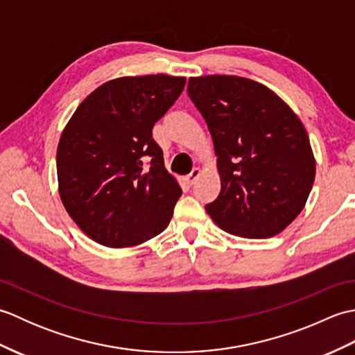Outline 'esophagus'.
Here are the masks:
<instances>
[{"mask_svg":"<svg viewBox=\"0 0 355 355\" xmlns=\"http://www.w3.org/2000/svg\"><path fill=\"white\" fill-rule=\"evenodd\" d=\"M200 175H201L200 168H195V169L189 173V175H187V178H186L187 183H189V184H195V182H197Z\"/></svg>","mask_w":355,"mask_h":355,"instance_id":"esophagus-1","label":"esophagus"}]
</instances>
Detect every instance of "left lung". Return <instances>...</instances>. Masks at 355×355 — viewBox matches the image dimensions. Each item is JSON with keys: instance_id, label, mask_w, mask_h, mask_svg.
<instances>
[{"instance_id": "left-lung-1", "label": "left lung", "mask_w": 355, "mask_h": 355, "mask_svg": "<svg viewBox=\"0 0 355 355\" xmlns=\"http://www.w3.org/2000/svg\"><path fill=\"white\" fill-rule=\"evenodd\" d=\"M187 94L212 135L221 192L206 206L218 227L271 238L305 206L315 160L304 123L266 85L239 76L191 78Z\"/></svg>"}]
</instances>
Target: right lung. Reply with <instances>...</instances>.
<instances>
[{
  "instance_id": "1",
  "label": "right lung",
  "mask_w": 355,
  "mask_h": 355,
  "mask_svg": "<svg viewBox=\"0 0 355 355\" xmlns=\"http://www.w3.org/2000/svg\"><path fill=\"white\" fill-rule=\"evenodd\" d=\"M186 78L149 74L105 82L74 111L59 139V195L79 229L107 247L162 233L182 187L164 168L153 128Z\"/></svg>"
}]
</instances>
